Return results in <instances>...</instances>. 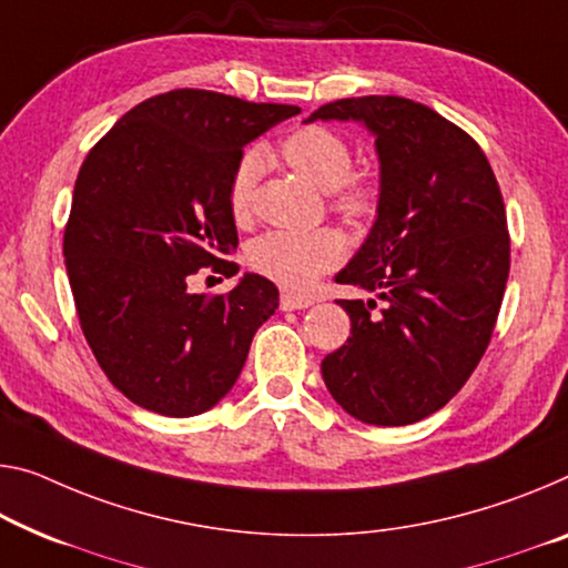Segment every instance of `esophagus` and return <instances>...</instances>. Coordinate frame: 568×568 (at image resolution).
Returning <instances> with one entry per match:
<instances>
[{
	"label": "esophagus",
	"mask_w": 568,
	"mask_h": 568,
	"mask_svg": "<svg viewBox=\"0 0 568 568\" xmlns=\"http://www.w3.org/2000/svg\"><path fill=\"white\" fill-rule=\"evenodd\" d=\"M314 300L312 296H304V294H282V310H307L312 307Z\"/></svg>",
	"instance_id": "1"
}]
</instances>
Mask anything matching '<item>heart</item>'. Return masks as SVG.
<instances>
[{"instance_id": "b5f03b06", "label": "heart", "mask_w": 568, "mask_h": 568, "mask_svg": "<svg viewBox=\"0 0 568 568\" xmlns=\"http://www.w3.org/2000/svg\"><path fill=\"white\" fill-rule=\"evenodd\" d=\"M282 156L294 172L333 193L335 211L353 223H363L378 211V185L371 178H353V150L335 129L300 126L282 142ZM264 156L251 150L235 164L229 182V207L233 217H246L254 203V187ZM345 256V243L335 231H268L251 241L248 264L286 290H307L317 276L335 268Z\"/></svg>"}]
</instances>
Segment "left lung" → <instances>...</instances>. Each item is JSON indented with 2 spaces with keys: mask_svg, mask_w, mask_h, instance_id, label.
<instances>
[{
  "mask_svg": "<svg viewBox=\"0 0 568 568\" xmlns=\"http://www.w3.org/2000/svg\"><path fill=\"white\" fill-rule=\"evenodd\" d=\"M361 121L381 200L368 239L335 276L378 300H337L351 337L322 378L357 422H422L465 386L490 345L510 272L495 172L467 132L400 95L325 103L307 121Z\"/></svg>",
  "mask_w": 568,
  "mask_h": 568,
  "instance_id": "8db88e82",
  "label": "left lung"
}]
</instances>
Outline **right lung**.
I'll use <instances>...</instances> for the list:
<instances>
[{
	"mask_svg": "<svg viewBox=\"0 0 568 568\" xmlns=\"http://www.w3.org/2000/svg\"><path fill=\"white\" fill-rule=\"evenodd\" d=\"M300 109L178 89L126 111L78 172L63 256L95 361L162 416L213 408L241 375L278 290L243 274L195 294L197 268L239 274L229 182L243 146Z\"/></svg>",
	"mask_w": 568,
	"mask_h": 568,
	"instance_id": "1",
	"label": "right lung"
}]
</instances>
